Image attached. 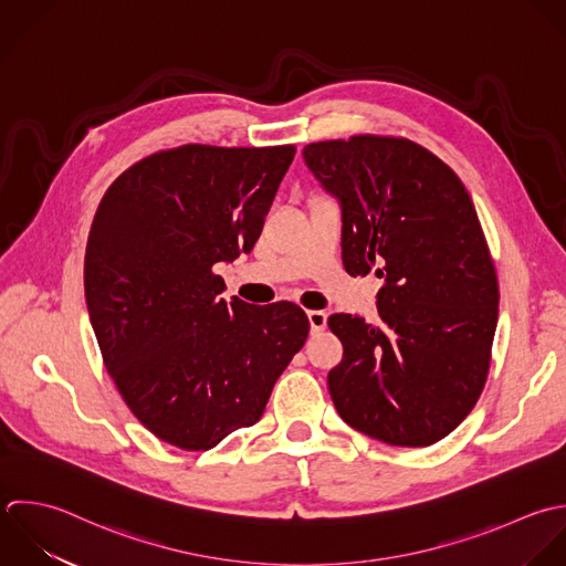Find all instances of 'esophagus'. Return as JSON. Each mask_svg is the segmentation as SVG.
I'll return each instance as SVG.
<instances>
[{"mask_svg":"<svg viewBox=\"0 0 566 566\" xmlns=\"http://www.w3.org/2000/svg\"><path fill=\"white\" fill-rule=\"evenodd\" d=\"M308 322H311V331L313 333H322L326 328L328 315L324 311H308Z\"/></svg>","mask_w":566,"mask_h":566,"instance_id":"1","label":"esophagus"}]
</instances>
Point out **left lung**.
Instances as JSON below:
<instances>
[{"label": "left lung", "mask_w": 566, "mask_h": 566, "mask_svg": "<svg viewBox=\"0 0 566 566\" xmlns=\"http://www.w3.org/2000/svg\"><path fill=\"white\" fill-rule=\"evenodd\" d=\"M342 205V260L384 277L379 322L335 313L344 359L328 373L339 417L399 448L446 439L476 406L492 361L499 277L474 202L430 149L359 134L304 147Z\"/></svg>", "instance_id": "1"}]
</instances>
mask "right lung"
<instances>
[{"mask_svg":"<svg viewBox=\"0 0 566 566\" xmlns=\"http://www.w3.org/2000/svg\"><path fill=\"white\" fill-rule=\"evenodd\" d=\"M295 145H180L123 171L85 247V302L132 415L180 450H211L260 421L308 337L293 302L220 297L218 262L249 253Z\"/></svg>","mask_w":566,"mask_h":566,"instance_id":"obj_1","label":"right lung"}]
</instances>
